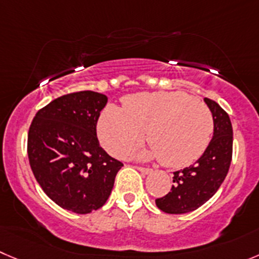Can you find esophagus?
<instances>
[{
  "mask_svg": "<svg viewBox=\"0 0 259 259\" xmlns=\"http://www.w3.org/2000/svg\"><path fill=\"white\" fill-rule=\"evenodd\" d=\"M136 169L139 171H141L142 174H149V173H151V171H152V169L145 168V166H136Z\"/></svg>",
  "mask_w": 259,
  "mask_h": 259,
  "instance_id": "esophagus-1",
  "label": "esophagus"
}]
</instances>
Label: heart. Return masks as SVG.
Instances as JSON below:
<instances>
[{"mask_svg":"<svg viewBox=\"0 0 259 259\" xmlns=\"http://www.w3.org/2000/svg\"><path fill=\"white\" fill-rule=\"evenodd\" d=\"M149 155L170 168L196 161L208 146L213 131L211 110L186 93H139L123 99V109L109 105L98 124L100 141L112 155L124 156L145 139Z\"/></svg>","mask_w":259,"mask_h":259,"instance_id":"obj_1","label":"heart"}]
</instances>
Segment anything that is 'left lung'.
Listing matches in <instances>:
<instances>
[{
	"label": "left lung",
	"instance_id": "obj_1",
	"mask_svg": "<svg viewBox=\"0 0 259 259\" xmlns=\"http://www.w3.org/2000/svg\"><path fill=\"white\" fill-rule=\"evenodd\" d=\"M213 118V136L207 149L188 168L174 171L170 192L156 198L166 213H186L207 202L223 184L233 156V127L229 114L213 100L205 98Z\"/></svg>",
	"mask_w": 259,
	"mask_h": 259
}]
</instances>
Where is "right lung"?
Segmentation results:
<instances>
[{"label": "right lung", "mask_w": 259, "mask_h": 259, "mask_svg": "<svg viewBox=\"0 0 259 259\" xmlns=\"http://www.w3.org/2000/svg\"><path fill=\"white\" fill-rule=\"evenodd\" d=\"M107 103L95 91L66 94L39 109L29 128L28 156L36 182L52 201L72 212L102 207L123 166L97 136Z\"/></svg>", "instance_id": "right-lung-1"}]
</instances>
